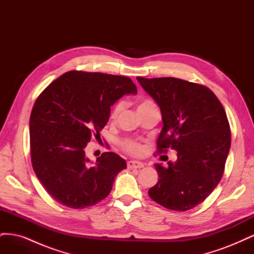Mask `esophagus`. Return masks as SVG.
Returning a JSON list of instances; mask_svg holds the SVG:
<instances>
[{"label":"esophagus","mask_w":254,"mask_h":254,"mask_svg":"<svg viewBox=\"0 0 254 254\" xmlns=\"http://www.w3.org/2000/svg\"><path fill=\"white\" fill-rule=\"evenodd\" d=\"M127 167L130 168V170H133V168H142V167H144V164L142 162H139V161H128V162H127Z\"/></svg>","instance_id":"1"}]
</instances>
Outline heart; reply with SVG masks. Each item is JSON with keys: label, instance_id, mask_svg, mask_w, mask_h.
I'll list each match as a JSON object with an SVG mask.
<instances>
[{"label": "heart", "instance_id": "heart-1", "mask_svg": "<svg viewBox=\"0 0 254 254\" xmlns=\"http://www.w3.org/2000/svg\"><path fill=\"white\" fill-rule=\"evenodd\" d=\"M155 106L150 99H143V101L139 104L137 106V111H141L144 109H147L149 107ZM124 109V102L123 101H119L117 104L113 106V108L111 110V114H110V118L111 120L115 121L118 118L119 115L121 114V112ZM121 146L122 148L124 149L127 153L131 156H141L142 153L144 152V145L139 142L137 140L134 139H125L121 142Z\"/></svg>", "mask_w": 254, "mask_h": 254}]
</instances>
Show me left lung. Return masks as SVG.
<instances>
[{"instance_id": "left-lung-1", "label": "left lung", "mask_w": 254, "mask_h": 254, "mask_svg": "<svg viewBox=\"0 0 254 254\" xmlns=\"http://www.w3.org/2000/svg\"><path fill=\"white\" fill-rule=\"evenodd\" d=\"M162 113L157 153L177 151L168 167L156 164L153 201L183 212L204 201L217 187L231 146V130L219 99L203 84L175 77H136Z\"/></svg>"}]
</instances>
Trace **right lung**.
<instances>
[{
    "instance_id": "1",
    "label": "right lung",
    "mask_w": 254,
    "mask_h": 254,
    "mask_svg": "<svg viewBox=\"0 0 254 254\" xmlns=\"http://www.w3.org/2000/svg\"><path fill=\"white\" fill-rule=\"evenodd\" d=\"M136 87L126 76L70 71L37 97L29 119L30 158L37 178L59 203L82 209L109 195L126 161L104 152L91 163L86 146L109 120L110 107Z\"/></svg>"
}]
</instances>
